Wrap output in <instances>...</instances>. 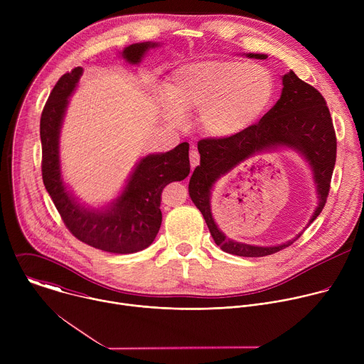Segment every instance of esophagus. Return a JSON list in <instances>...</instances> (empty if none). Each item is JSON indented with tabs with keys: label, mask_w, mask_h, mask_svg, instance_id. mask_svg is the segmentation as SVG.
Segmentation results:
<instances>
[{
	"label": "esophagus",
	"mask_w": 364,
	"mask_h": 364,
	"mask_svg": "<svg viewBox=\"0 0 364 364\" xmlns=\"http://www.w3.org/2000/svg\"><path fill=\"white\" fill-rule=\"evenodd\" d=\"M198 161H200V155L197 152V149L193 146L191 151H190V164H191V171L198 166Z\"/></svg>",
	"instance_id": "34e87169"
}]
</instances>
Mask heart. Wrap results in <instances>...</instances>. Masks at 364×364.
<instances>
[{"label": "heart", "mask_w": 364, "mask_h": 364, "mask_svg": "<svg viewBox=\"0 0 364 364\" xmlns=\"http://www.w3.org/2000/svg\"><path fill=\"white\" fill-rule=\"evenodd\" d=\"M164 115L184 124L186 112H198L201 129L215 138L235 136L261 119L275 97L271 72L232 60H203L176 69L167 79Z\"/></svg>", "instance_id": "heart-1"}]
</instances>
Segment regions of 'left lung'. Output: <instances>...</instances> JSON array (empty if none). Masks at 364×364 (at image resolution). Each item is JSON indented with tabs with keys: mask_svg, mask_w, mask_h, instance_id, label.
Returning a JSON list of instances; mask_svg holds the SVG:
<instances>
[{
	"mask_svg": "<svg viewBox=\"0 0 364 364\" xmlns=\"http://www.w3.org/2000/svg\"><path fill=\"white\" fill-rule=\"evenodd\" d=\"M247 58L267 59L265 55L255 53ZM282 85L281 97L257 124L230 138H204L197 142L200 166L190 178L188 193L216 245L232 255L246 257L272 255L288 247L302 235L278 246H253L226 237L215 223L210 209L215 183L255 154L288 146L304 155L313 170L318 193V205L309 223L323 212L328 197L337 157V138L326 99L292 70L282 76Z\"/></svg>",
	"mask_w": 364,
	"mask_h": 364,
	"instance_id": "1",
	"label": "left lung"
}]
</instances>
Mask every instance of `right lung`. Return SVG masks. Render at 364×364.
I'll return each instance as SVG.
<instances>
[{"label": "right lung", "mask_w": 364, "mask_h": 364, "mask_svg": "<svg viewBox=\"0 0 364 364\" xmlns=\"http://www.w3.org/2000/svg\"><path fill=\"white\" fill-rule=\"evenodd\" d=\"M157 43H135L124 48L122 58L138 65L148 48ZM82 68L65 73L51 90L40 118L41 176L66 228L80 242L111 253H134L148 247L157 236L161 215V193L173 181L184 180L190 173L188 144L144 157L131 174L122 194L102 210H92L77 203L66 190L60 174L59 134Z\"/></svg>", "instance_id": "add662e5"}]
</instances>
